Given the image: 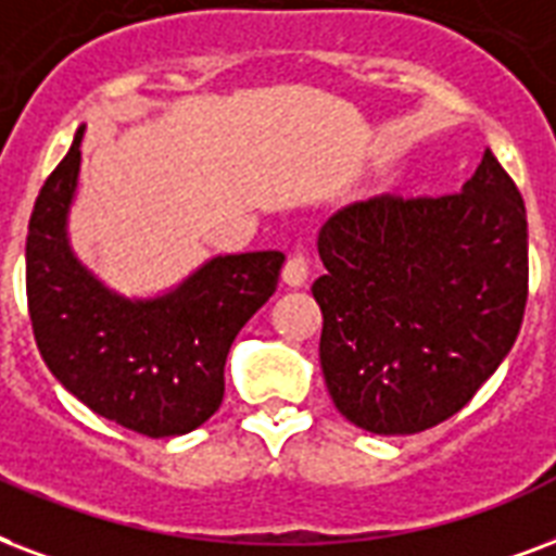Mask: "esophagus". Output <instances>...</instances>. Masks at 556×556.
I'll return each mask as SVG.
<instances>
[{"mask_svg":"<svg viewBox=\"0 0 556 556\" xmlns=\"http://www.w3.org/2000/svg\"><path fill=\"white\" fill-rule=\"evenodd\" d=\"M281 278L290 283V287H304V283H307V278H309V261H307V257L292 255L290 261L283 264Z\"/></svg>","mask_w":556,"mask_h":556,"instance_id":"esophagus-1","label":"esophagus"}]
</instances>
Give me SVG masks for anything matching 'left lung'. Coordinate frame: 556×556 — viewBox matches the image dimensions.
Here are the masks:
<instances>
[{"mask_svg":"<svg viewBox=\"0 0 556 556\" xmlns=\"http://www.w3.org/2000/svg\"><path fill=\"white\" fill-rule=\"evenodd\" d=\"M318 257L321 374L333 406L365 432L450 420L519 337L528 217L490 150L458 193H382L337 211Z\"/></svg>","mask_w":556,"mask_h":556,"instance_id":"obj_1","label":"left lung"}]
</instances>
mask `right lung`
Returning <instances> with one entry per match:
<instances>
[{
	"instance_id": "1",
	"label": "right lung",
	"mask_w": 556,
	"mask_h": 556,
	"mask_svg": "<svg viewBox=\"0 0 556 556\" xmlns=\"http://www.w3.org/2000/svg\"><path fill=\"white\" fill-rule=\"evenodd\" d=\"M34 202L25 290L37 348L60 386L94 415L148 438L202 426L223 403V368L240 327L278 287L283 252L219 255L156 299L103 287L68 247L80 139Z\"/></svg>"
}]
</instances>
